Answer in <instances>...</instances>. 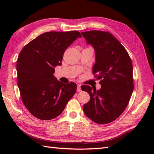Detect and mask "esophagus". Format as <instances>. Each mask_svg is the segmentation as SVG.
Masks as SVG:
<instances>
[{
	"mask_svg": "<svg viewBox=\"0 0 154 154\" xmlns=\"http://www.w3.org/2000/svg\"><path fill=\"white\" fill-rule=\"evenodd\" d=\"M77 92H81V88L80 85H77Z\"/></svg>",
	"mask_w": 154,
	"mask_h": 154,
	"instance_id": "1",
	"label": "esophagus"
}]
</instances>
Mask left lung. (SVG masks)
Returning <instances> with one entry per match:
<instances>
[{"label":"left lung","mask_w":154,"mask_h":154,"mask_svg":"<svg viewBox=\"0 0 154 154\" xmlns=\"http://www.w3.org/2000/svg\"><path fill=\"white\" fill-rule=\"evenodd\" d=\"M87 44L95 52L93 73L100 79L96 91L89 85L81 87L89 94L90 100L83 106L89 119L97 124L112 122L120 116L129 103L134 90L132 63L120 42L109 32L92 30L81 32Z\"/></svg>","instance_id":"1"}]
</instances>
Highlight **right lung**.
Returning <instances> with one entry per match:
<instances>
[{
	"mask_svg": "<svg viewBox=\"0 0 154 154\" xmlns=\"http://www.w3.org/2000/svg\"><path fill=\"white\" fill-rule=\"evenodd\" d=\"M78 38H81L78 31L45 32L20 53L18 86L24 106L37 119L48 120L60 115L76 92L75 83H61L54 74L65 50Z\"/></svg>",
	"mask_w": 154,
	"mask_h": 154,
	"instance_id": "add662e5",
	"label": "right lung"
}]
</instances>
